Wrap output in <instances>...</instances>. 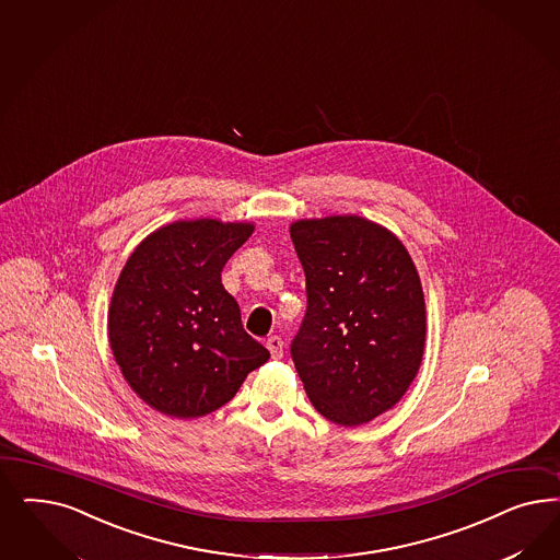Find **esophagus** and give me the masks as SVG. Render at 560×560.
Wrapping results in <instances>:
<instances>
[{"label":"esophagus","mask_w":560,"mask_h":560,"mask_svg":"<svg viewBox=\"0 0 560 560\" xmlns=\"http://www.w3.org/2000/svg\"><path fill=\"white\" fill-rule=\"evenodd\" d=\"M266 346H268V350H270L271 359H282V354H284V342H282L280 336H270V338L266 340Z\"/></svg>","instance_id":"obj_1"}]
</instances>
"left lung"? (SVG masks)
I'll return each mask as SVG.
<instances>
[{
  "mask_svg": "<svg viewBox=\"0 0 560 560\" xmlns=\"http://www.w3.org/2000/svg\"><path fill=\"white\" fill-rule=\"evenodd\" d=\"M307 280V311L290 357L319 415L359 427L394 408L424 352V294L412 257L359 217L290 226Z\"/></svg>",
  "mask_w": 560,
  "mask_h": 560,
  "instance_id": "obj_1",
  "label": "left lung"
}]
</instances>
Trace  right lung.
<instances>
[{
  "label": "right lung",
  "mask_w": 560,
  "mask_h": 560,
  "mask_svg": "<svg viewBox=\"0 0 560 560\" xmlns=\"http://www.w3.org/2000/svg\"><path fill=\"white\" fill-rule=\"evenodd\" d=\"M253 224L180 220L144 238L127 259L108 308V342L148 406L175 418L210 415L270 359L243 329L220 271Z\"/></svg>",
  "instance_id": "1"
}]
</instances>
